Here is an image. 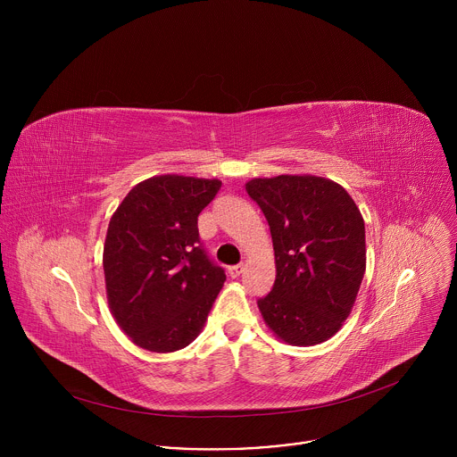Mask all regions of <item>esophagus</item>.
<instances>
[{
	"label": "esophagus",
	"instance_id": "1",
	"mask_svg": "<svg viewBox=\"0 0 457 457\" xmlns=\"http://www.w3.org/2000/svg\"><path fill=\"white\" fill-rule=\"evenodd\" d=\"M242 270H244V266H242V264H237V266H229V268H228V275H229L231 278H237V277L242 273Z\"/></svg>",
	"mask_w": 457,
	"mask_h": 457
}]
</instances>
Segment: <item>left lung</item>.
I'll return each instance as SVG.
<instances>
[{"mask_svg": "<svg viewBox=\"0 0 457 457\" xmlns=\"http://www.w3.org/2000/svg\"><path fill=\"white\" fill-rule=\"evenodd\" d=\"M271 229L277 278L258 300L268 328L309 347L335 337L351 314L365 273L363 217L340 184L278 175L245 184Z\"/></svg>", "mask_w": 457, "mask_h": 457, "instance_id": "obj_1", "label": "left lung"}]
</instances>
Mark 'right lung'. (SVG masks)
Wrapping results in <instances>:
<instances>
[{"label":"right lung","mask_w":457,"mask_h":457,"mask_svg":"<svg viewBox=\"0 0 457 457\" xmlns=\"http://www.w3.org/2000/svg\"><path fill=\"white\" fill-rule=\"evenodd\" d=\"M222 182L159 175L129 189L110 219L103 270L119 328L152 353L189 345L204 328L226 273L208 256L197 219Z\"/></svg>","instance_id":"right-lung-1"}]
</instances>
